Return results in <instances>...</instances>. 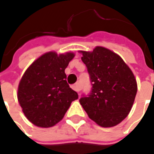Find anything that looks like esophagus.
Here are the masks:
<instances>
[{
    "mask_svg": "<svg viewBox=\"0 0 154 154\" xmlns=\"http://www.w3.org/2000/svg\"><path fill=\"white\" fill-rule=\"evenodd\" d=\"M72 88L73 89L74 91H76V92H79L80 91V87H79V85L78 84H74L72 86Z\"/></svg>",
    "mask_w": 154,
    "mask_h": 154,
    "instance_id": "1",
    "label": "esophagus"
}]
</instances>
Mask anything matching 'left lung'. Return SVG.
<instances>
[{
  "mask_svg": "<svg viewBox=\"0 0 154 154\" xmlns=\"http://www.w3.org/2000/svg\"><path fill=\"white\" fill-rule=\"evenodd\" d=\"M92 84L79 100L88 117L103 128L118 125L129 113L137 94L133 72L118 54L105 47L82 51Z\"/></svg>",
  "mask_w": 154,
  "mask_h": 154,
  "instance_id": "left-lung-1",
  "label": "left lung"
}]
</instances>
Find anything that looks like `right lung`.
Listing matches in <instances>:
<instances>
[{
	"label": "right lung",
	"instance_id": "1",
	"mask_svg": "<svg viewBox=\"0 0 154 154\" xmlns=\"http://www.w3.org/2000/svg\"><path fill=\"white\" fill-rule=\"evenodd\" d=\"M75 55L45 53L29 66L18 86V102L29 121L50 128L62 120L78 95L66 82L65 69Z\"/></svg>",
	"mask_w": 154,
	"mask_h": 154
}]
</instances>
